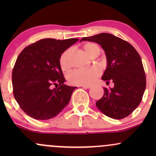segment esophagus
<instances>
[{
  "label": "esophagus",
  "mask_w": 156,
  "mask_h": 156,
  "mask_svg": "<svg viewBox=\"0 0 156 156\" xmlns=\"http://www.w3.org/2000/svg\"><path fill=\"white\" fill-rule=\"evenodd\" d=\"M80 87H83V89H89V88H91V86H89V85H82V86H80Z\"/></svg>",
  "instance_id": "1"
}]
</instances>
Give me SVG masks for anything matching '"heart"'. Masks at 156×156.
<instances>
[{"label": "heart", "instance_id": "1", "mask_svg": "<svg viewBox=\"0 0 156 156\" xmlns=\"http://www.w3.org/2000/svg\"><path fill=\"white\" fill-rule=\"evenodd\" d=\"M83 51L89 56L92 57L99 54L100 48L93 42H88L83 45ZM59 65L62 71H67L71 67V51L67 50L61 55ZM101 75V70L97 67H92L83 69H76L68 75V80L73 85H91Z\"/></svg>", "mask_w": 156, "mask_h": 156}]
</instances>
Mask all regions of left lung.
I'll use <instances>...</instances> for the list:
<instances>
[{"label":"left lung","instance_id":"left-lung-1","mask_svg":"<svg viewBox=\"0 0 156 156\" xmlns=\"http://www.w3.org/2000/svg\"><path fill=\"white\" fill-rule=\"evenodd\" d=\"M101 44L105 51L107 68L102 79L113 82V88H104V94L96 105L107 117L120 119L137 108L146 88V76L141 57L129 42L108 33H101L81 41Z\"/></svg>","mask_w":156,"mask_h":156}]
</instances>
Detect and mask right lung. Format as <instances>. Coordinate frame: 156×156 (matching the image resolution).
I'll return each instance as SVG.
<instances>
[{
	"label": "right lung",
	"instance_id": "right-lung-1",
	"mask_svg": "<svg viewBox=\"0 0 156 156\" xmlns=\"http://www.w3.org/2000/svg\"><path fill=\"white\" fill-rule=\"evenodd\" d=\"M78 40L40 39L20 53L12 71V87L16 101L27 115L46 120L55 117L69 103L76 87L64 84L59 58Z\"/></svg>",
	"mask_w": 156,
	"mask_h": 156
}]
</instances>
